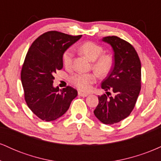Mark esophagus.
<instances>
[{"instance_id": "obj_1", "label": "esophagus", "mask_w": 161, "mask_h": 161, "mask_svg": "<svg viewBox=\"0 0 161 161\" xmlns=\"http://www.w3.org/2000/svg\"><path fill=\"white\" fill-rule=\"evenodd\" d=\"M78 94H79V96H81V97H87V96L88 95V94H86V93H82V92H79Z\"/></svg>"}]
</instances>
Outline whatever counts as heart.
Instances as JSON below:
<instances>
[{
	"label": "heart",
	"instance_id": "heart-1",
	"mask_svg": "<svg viewBox=\"0 0 161 161\" xmlns=\"http://www.w3.org/2000/svg\"><path fill=\"white\" fill-rule=\"evenodd\" d=\"M79 51L93 62V69L97 74L104 76L110 73L113 66V58L110 54H102L101 46L92 42H87L79 47ZM73 52L68 49L63 53V64L66 68H70L73 64ZM97 75L95 73H77L70 76V82L83 92L91 90L92 85L97 80Z\"/></svg>",
	"mask_w": 161,
	"mask_h": 161
}]
</instances>
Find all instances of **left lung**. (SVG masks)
Returning a JSON list of instances; mask_svg holds the SVG:
<instances>
[{
  "label": "left lung",
  "mask_w": 161,
  "mask_h": 161,
  "mask_svg": "<svg viewBox=\"0 0 161 161\" xmlns=\"http://www.w3.org/2000/svg\"><path fill=\"white\" fill-rule=\"evenodd\" d=\"M102 41L112 47L114 64L101 88L107 94L111 90L115 96H98L94 114L101 123L111 125L124 119L133 110L141 90L142 66L137 52L129 42L116 36L104 37Z\"/></svg>",
  "instance_id": "obj_1"
}]
</instances>
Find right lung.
<instances>
[{
  "label": "right lung",
  "mask_w": 161,
  "mask_h": 161,
  "mask_svg": "<svg viewBox=\"0 0 161 161\" xmlns=\"http://www.w3.org/2000/svg\"><path fill=\"white\" fill-rule=\"evenodd\" d=\"M81 37L50 31L35 40L28 51L21 71L24 95L29 109L42 120L62 116L78 95L72 87L60 90L53 82V73L64 66L63 53Z\"/></svg>",
  "instance_id": "1"
}]
</instances>
